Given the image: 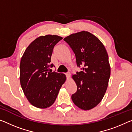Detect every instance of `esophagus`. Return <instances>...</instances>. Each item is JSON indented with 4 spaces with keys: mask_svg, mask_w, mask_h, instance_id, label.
I'll use <instances>...</instances> for the list:
<instances>
[{
    "mask_svg": "<svg viewBox=\"0 0 132 132\" xmlns=\"http://www.w3.org/2000/svg\"><path fill=\"white\" fill-rule=\"evenodd\" d=\"M65 75H66L67 78H68L70 77V72H66Z\"/></svg>",
    "mask_w": 132,
    "mask_h": 132,
    "instance_id": "obj_1",
    "label": "esophagus"
}]
</instances>
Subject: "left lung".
I'll return each mask as SVG.
<instances>
[{"label":"left lung","mask_w":132,"mask_h":132,"mask_svg":"<svg viewBox=\"0 0 132 132\" xmlns=\"http://www.w3.org/2000/svg\"><path fill=\"white\" fill-rule=\"evenodd\" d=\"M64 40L73 51L77 67L81 70L72 76L77 90L72 94V100L79 108L90 110L101 101L108 86V54L100 40L88 32L71 34Z\"/></svg>","instance_id":"left-lung-1"}]
</instances>
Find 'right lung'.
Returning <instances> with one entry per match:
<instances>
[{
	"label": "right lung",
	"mask_w": 132,
	"mask_h": 132,
	"mask_svg": "<svg viewBox=\"0 0 132 132\" xmlns=\"http://www.w3.org/2000/svg\"><path fill=\"white\" fill-rule=\"evenodd\" d=\"M62 39L57 35L41 36L26 48L20 64V82L25 96L34 106L45 109L55 101L64 74L52 72L51 55L55 45Z\"/></svg>",
	"instance_id": "1"
}]
</instances>
